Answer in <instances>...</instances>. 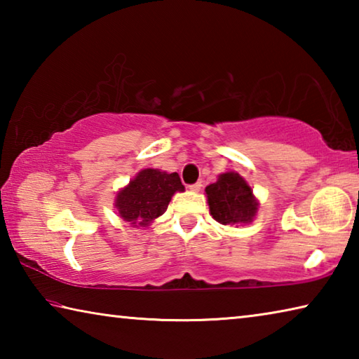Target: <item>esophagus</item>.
Returning a JSON list of instances; mask_svg holds the SVG:
<instances>
[{"label":"esophagus","mask_w":359,"mask_h":359,"mask_svg":"<svg viewBox=\"0 0 359 359\" xmlns=\"http://www.w3.org/2000/svg\"><path fill=\"white\" fill-rule=\"evenodd\" d=\"M201 187H203L201 182H196V184H193L188 188H190V191H199V190H201Z\"/></svg>","instance_id":"esophagus-1"}]
</instances>
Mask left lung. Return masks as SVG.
Segmentation results:
<instances>
[{
	"label": "left lung",
	"instance_id": "1",
	"mask_svg": "<svg viewBox=\"0 0 359 359\" xmlns=\"http://www.w3.org/2000/svg\"><path fill=\"white\" fill-rule=\"evenodd\" d=\"M205 196L212 218L224 226L252 223L259 209L250 184L234 171L218 175L214 184L205 187Z\"/></svg>",
	"mask_w": 359,
	"mask_h": 359
}]
</instances>
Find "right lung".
Here are the masks:
<instances>
[{
  "label": "right lung",
  "mask_w": 359,
  "mask_h": 359,
  "mask_svg": "<svg viewBox=\"0 0 359 359\" xmlns=\"http://www.w3.org/2000/svg\"><path fill=\"white\" fill-rule=\"evenodd\" d=\"M185 191L177 172L141 169L128 185L120 188L114 199L118 215L133 228H149L165 214L175 193Z\"/></svg>",
  "instance_id": "obj_1"
}]
</instances>
